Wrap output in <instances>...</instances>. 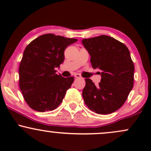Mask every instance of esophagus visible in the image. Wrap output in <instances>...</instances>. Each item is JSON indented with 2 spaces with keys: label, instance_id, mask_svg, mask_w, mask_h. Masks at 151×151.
I'll return each instance as SVG.
<instances>
[{
  "label": "esophagus",
  "instance_id": "1",
  "mask_svg": "<svg viewBox=\"0 0 151 151\" xmlns=\"http://www.w3.org/2000/svg\"><path fill=\"white\" fill-rule=\"evenodd\" d=\"M74 77H75V78H78V79H79V78H81V77L80 74H77V73H74Z\"/></svg>",
  "mask_w": 151,
  "mask_h": 151
}]
</instances>
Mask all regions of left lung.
I'll return each instance as SVG.
<instances>
[{
    "instance_id": "left-lung-1",
    "label": "left lung",
    "mask_w": 151,
    "mask_h": 151,
    "mask_svg": "<svg viewBox=\"0 0 151 151\" xmlns=\"http://www.w3.org/2000/svg\"><path fill=\"white\" fill-rule=\"evenodd\" d=\"M81 42L91 56L92 67L100 70L101 77L96 86L90 79H85L84 101L95 113H113L122 106L133 89L134 65L129 50L107 35L83 39Z\"/></svg>"
}]
</instances>
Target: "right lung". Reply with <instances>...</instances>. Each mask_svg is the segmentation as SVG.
I'll use <instances>...</instances> for the list:
<instances>
[{
  "label": "right lung",
  "instance_id": "right-lung-1",
  "mask_svg": "<svg viewBox=\"0 0 151 151\" xmlns=\"http://www.w3.org/2000/svg\"><path fill=\"white\" fill-rule=\"evenodd\" d=\"M77 39L45 34L25 49L19 67V84L30 108L40 112L54 110L62 103L74 77L56 73L65 60L64 52Z\"/></svg>",
  "mask_w": 151,
  "mask_h": 151
}]
</instances>
